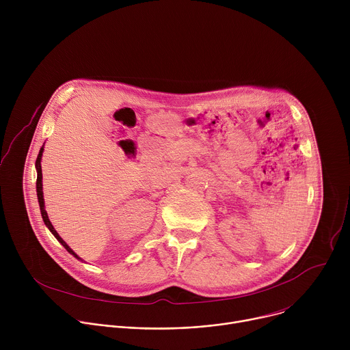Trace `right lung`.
Wrapping results in <instances>:
<instances>
[{"instance_id": "1", "label": "right lung", "mask_w": 350, "mask_h": 350, "mask_svg": "<svg viewBox=\"0 0 350 350\" xmlns=\"http://www.w3.org/2000/svg\"><path fill=\"white\" fill-rule=\"evenodd\" d=\"M42 151H44V146L40 149V152H38V157H37V159H36V169H37V183H36V187H37V198H38V204H40V211H41V216H42V220H44V223H45V226L49 228V231H51L53 234H54V237L66 247V251L69 252V254H72L75 258H77V259H80L72 249L66 245V242L58 235V232L55 231V228L53 227V224H51V221H49V219H48V216H46V212H45V208H44V198H42V173H41V157H42Z\"/></svg>"}]
</instances>
